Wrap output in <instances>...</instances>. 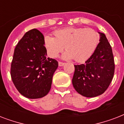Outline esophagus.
Returning a JSON list of instances; mask_svg holds the SVG:
<instances>
[{"instance_id":"34e87169","label":"esophagus","mask_w":124,"mask_h":124,"mask_svg":"<svg viewBox=\"0 0 124 124\" xmlns=\"http://www.w3.org/2000/svg\"><path fill=\"white\" fill-rule=\"evenodd\" d=\"M64 64H65V63H64V62H58V66H60V67H62V66H64Z\"/></svg>"}]
</instances>
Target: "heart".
Segmentation results:
<instances>
[{"mask_svg": "<svg viewBox=\"0 0 124 124\" xmlns=\"http://www.w3.org/2000/svg\"><path fill=\"white\" fill-rule=\"evenodd\" d=\"M54 35H46L44 39L49 55L55 57L65 46L67 51L62 54V58L77 62L88 59L99 41L98 34L91 28H63L54 31Z\"/></svg>", "mask_w": 124, "mask_h": 124, "instance_id": "1", "label": "heart"}]
</instances>
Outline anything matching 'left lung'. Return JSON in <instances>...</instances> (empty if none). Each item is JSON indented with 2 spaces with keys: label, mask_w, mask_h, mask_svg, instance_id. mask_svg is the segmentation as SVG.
Wrapping results in <instances>:
<instances>
[{
  "label": "left lung",
  "mask_w": 124,
  "mask_h": 124,
  "mask_svg": "<svg viewBox=\"0 0 124 124\" xmlns=\"http://www.w3.org/2000/svg\"><path fill=\"white\" fill-rule=\"evenodd\" d=\"M98 33L100 42L84 64L75 65L72 79L75 89L80 94L89 98L103 94L111 82L115 72L111 47L105 34Z\"/></svg>",
  "instance_id": "obj_1"
}]
</instances>
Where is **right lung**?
<instances>
[{
  "label": "right lung",
  "instance_id": "add662e5",
  "mask_svg": "<svg viewBox=\"0 0 124 124\" xmlns=\"http://www.w3.org/2000/svg\"><path fill=\"white\" fill-rule=\"evenodd\" d=\"M44 36L39 30L26 32L15 49L11 67L13 82L20 94L31 99L42 98L51 89L58 62L47 58Z\"/></svg>",
  "mask_w": 124,
  "mask_h": 124
}]
</instances>
